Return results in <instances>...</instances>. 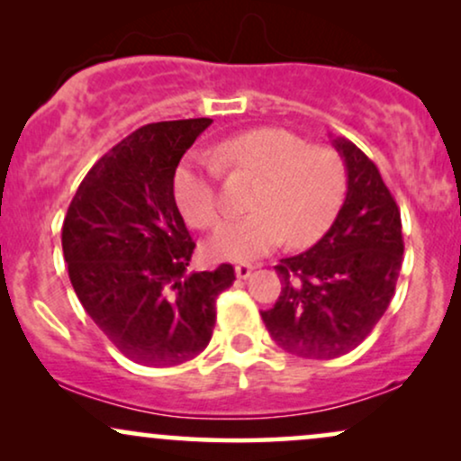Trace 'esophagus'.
<instances>
[{"mask_svg":"<svg viewBox=\"0 0 461 461\" xmlns=\"http://www.w3.org/2000/svg\"><path fill=\"white\" fill-rule=\"evenodd\" d=\"M251 271H253L251 264H238V267L234 268V273H236L238 279H247L249 275H251Z\"/></svg>","mask_w":461,"mask_h":461,"instance_id":"34e87169","label":"esophagus"}]
</instances>
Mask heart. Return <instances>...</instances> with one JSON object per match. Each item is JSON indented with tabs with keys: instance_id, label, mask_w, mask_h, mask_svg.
<instances>
[{
	"instance_id": "obj_1",
	"label": "heart",
	"mask_w": 461,
	"mask_h": 461,
	"mask_svg": "<svg viewBox=\"0 0 461 461\" xmlns=\"http://www.w3.org/2000/svg\"><path fill=\"white\" fill-rule=\"evenodd\" d=\"M216 162L231 171L260 177L253 190V212L225 221L208 242L214 260L251 262L288 238L293 247H308L330 230L347 194V164L331 147L308 145L279 128L242 131L221 142ZM216 168L184 162L173 177V194L184 219L199 230L219 223Z\"/></svg>"
}]
</instances>
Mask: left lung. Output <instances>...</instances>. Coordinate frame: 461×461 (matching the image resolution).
Instances as JSON below:
<instances>
[{
  "label": "left lung",
  "instance_id": "left-lung-1",
  "mask_svg": "<svg viewBox=\"0 0 461 461\" xmlns=\"http://www.w3.org/2000/svg\"><path fill=\"white\" fill-rule=\"evenodd\" d=\"M333 147L347 164L345 203L314 247L279 260L282 293L262 312L273 340L308 359L345 356L373 331L403 262L399 205L379 168L351 140Z\"/></svg>",
  "mask_w": 461,
  "mask_h": 461
}]
</instances>
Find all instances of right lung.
<instances>
[{"mask_svg":"<svg viewBox=\"0 0 461 461\" xmlns=\"http://www.w3.org/2000/svg\"><path fill=\"white\" fill-rule=\"evenodd\" d=\"M212 119L142 125L86 173L62 225V253L79 303L131 362L177 366L197 357L216 321L231 264L186 271L194 242L173 177Z\"/></svg>","mask_w":461,"mask_h":461,"instance_id":"right-lung-1","label":"right lung"}]
</instances>
